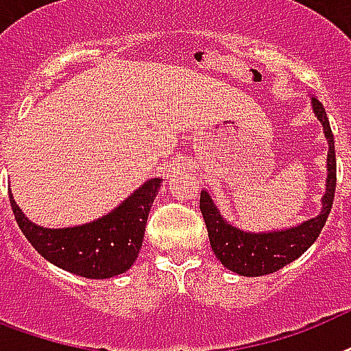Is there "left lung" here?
<instances>
[{"label":"left lung","mask_w":351,"mask_h":351,"mask_svg":"<svg viewBox=\"0 0 351 351\" xmlns=\"http://www.w3.org/2000/svg\"><path fill=\"white\" fill-rule=\"evenodd\" d=\"M311 108H313L317 121L322 126V133L328 143L326 190L324 195L320 197V203H322L320 213L315 218H309L287 229L251 232V230H243L229 223L219 213L213 195L206 190H201L199 208L205 219L206 230H208L210 247L216 258L223 263V267L240 276H263L295 262L313 245V241L319 238L320 230L328 219L333 197H335L337 184L335 141H333L330 121L326 117L324 106L320 104L319 99L311 97Z\"/></svg>","instance_id":"1"}]
</instances>
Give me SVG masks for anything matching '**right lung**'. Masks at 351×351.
<instances>
[{
  "label": "right lung",
  "instance_id": "add662e5",
  "mask_svg": "<svg viewBox=\"0 0 351 351\" xmlns=\"http://www.w3.org/2000/svg\"><path fill=\"white\" fill-rule=\"evenodd\" d=\"M161 181L148 179L102 218L62 229L32 223L21 213L12 192L9 197L18 227L47 262L77 276L104 280L126 273L137 260Z\"/></svg>",
  "mask_w": 351,
  "mask_h": 351
}]
</instances>
